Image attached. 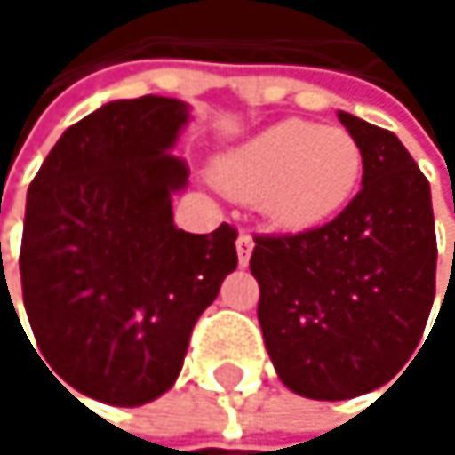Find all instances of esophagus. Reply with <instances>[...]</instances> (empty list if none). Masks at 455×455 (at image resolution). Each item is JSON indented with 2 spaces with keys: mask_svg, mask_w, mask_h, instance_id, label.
<instances>
[{
  "mask_svg": "<svg viewBox=\"0 0 455 455\" xmlns=\"http://www.w3.org/2000/svg\"><path fill=\"white\" fill-rule=\"evenodd\" d=\"M252 247H255L252 236H250L247 231H242V234L236 236V258H239V266H247V263H250Z\"/></svg>",
  "mask_w": 455,
  "mask_h": 455,
  "instance_id": "obj_1",
  "label": "esophagus"
}]
</instances>
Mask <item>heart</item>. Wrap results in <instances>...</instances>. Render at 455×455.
Instances as JSON below:
<instances>
[{
    "mask_svg": "<svg viewBox=\"0 0 455 455\" xmlns=\"http://www.w3.org/2000/svg\"><path fill=\"white\" fill-rule=\"evenodd\" d=\"M363 152L339 126L282 121L234 147L216 163L219 187L260 203L263 216L287 231H308L331 221L355 195Z\"/></svg>",
    "mask_w": 455,
    "mask_h": 455,
    "instance_id": "b5f03b06",
    "label": "heart"
}]
</instances>
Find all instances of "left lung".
I'll use <instances>...</instances> for the list:
<instances>
[{
  "mask_svg": "<svg viewBox=\"0 0 455 455\" xmlns=\"http://www.w3.org/2000/svg\"><path fill=\"white\" fill-rule=\"evenodd\" d=\"M337 118L363 152L361 192L323 227L255 236L250 258L271 363L314 401L387 385L419 347L435 300L429 181L393 132L342 110Z\"/></svg>",
  "mask_w": 455,
  "mask_h": 455,
  "instance_id": "obj_1",
  "label": "left lung"
}]
</instances>
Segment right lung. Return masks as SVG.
<instances>
[{"label": "right lung", "mask_w": 455, "mask_h": 455, "mask_svg": "<svg viewBox=\"0 0 455 455\" xmlns=\"http://www.w3.org/2000/svg\"><path fill=\"white\" fill-rule=\"evenodd\" d=\"M189 118L173 97L108 102L57 139L28 187L23 306L49 374L100 403L171 390L195 321L236 268L228 224H173L189 171L171 149Z\"/></svg>", "instance_id": "right-lung-1"}]
</instances>
